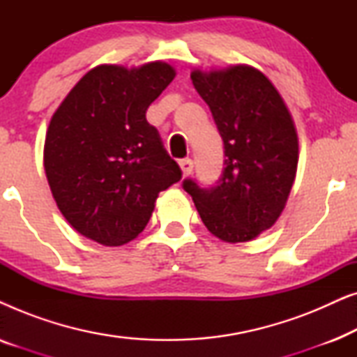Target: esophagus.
I'll use <instances>...</instances> for the list:
<instances>
[{
  "instance_id": "1",
  "label": "esophagus",
  "mask_w": 357,
  "mask_h": 357,
  "mask_svg": "<svg viewBox=\"0 0 357 357\" xmlns=\"http://www.w3.org/2000/svg\"><path fill=\"white\" fill-rule=\"evenodd\" d=\"M180 169H182L183 177H188V175L193 172V160L192 159L180 160Z\"/></svg>"
}]
</instances>
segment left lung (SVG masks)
<instances>
[{
	"mask_svg": "<svg viewBox=\"0 0 357 357\" xmlns=\"http://www.w3.org/2000/svg\"><path fill=\"white\" fill-rule=\"evenodd\" d=\"M190 76L216 121L226 167L211 188L193 180H185L183 188L213 236L250 242L278 221L294 185V120L273 82L250 65L193 70Z\"/></svg>",
	"mask_w": 357,
	"mask_h": 357,
	"instance_id": "left-lung-1",
	"label": "left lung"
}]
</instances>
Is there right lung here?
Returning <instances> with one entry per match:
<instances>
[{
    "mask_svg": "<svg viewBox=\"0 0 357 357\" xmlns=\"http://www.w3.org/2000/svg\"><path fill=\"white\" fill-rule=\"evenodd\" d=\"M164 61L99 65L48 125L43 167L63 216L81 236L119 247L143 232L162 190L182 178L146 110L175 77Z\"/></svg>",
    "mask_w": 357,
    "mask_h": 357,
    "instance_id": "obj_1",
    "label": "right lung"
}]
</instances>
